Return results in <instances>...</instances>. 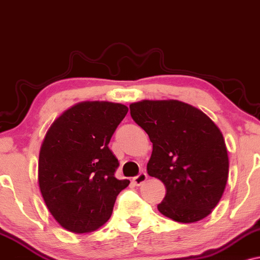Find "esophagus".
<instances>
[{"label": "esophagus", "mask_w": 260, "mask_h": 260, "mask_svg": "<svg viewBox=\"0 0 260 260\" xmlns=\"http://www.w3.org/2000/svg\"><path fill=\"white\" fill-rule=\"evenodd\" d=\"M146 180H147V174L146 173H140L139 175L137 176H135V178L133 179V182H134V185H136V186H141L143 182L146 181Z\"/></svg>", "instance_id": "esophagus-1"}]
</instances>
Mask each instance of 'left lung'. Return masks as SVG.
<instances>
[{
    "label": "left lung",
    "mask_w": 260,
    "mask_h": 260,
    "mask_svg": "<svg viewBox=\"0 0 260 260\" xmlns=\"http://www.w3.org/2000/svg\"><path fill=\"white\" fill-rule=\"evenodd\" d=\"M130 114L153 145L148 175L166 186L158 210L186 224L208 216L220 201L229 176L226 145L214 121L176 100L131 103Z\"/></svg>",
    "instance_id": "obj_1"
}]
</instances>
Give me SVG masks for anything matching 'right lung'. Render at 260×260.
I'll return each mask as SVG.
<instances>
[{
    "label": "right lung",
    "instance_id": "obj_1",
    "mask_svg": "<svg viewBox=\"0 0 260 260\" xmlns=\"http://www.w3.org/2000/svg\"><path fill=\"white\" fill-rule=\"evenodd\" d=\"M120 103L87 101L70 107L46 133L39 154V186L60 226L91 233L111 218L129 180L114 176L119 161L108 143L126 115Z\"/></svg>",
    "mask_w": 260,
    "mask_h": 260
}]
</instances>
